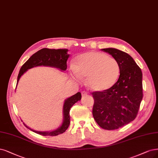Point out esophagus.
I'll return each mask as SVG.
<instances>
[{"mask_svg":"<svg viewBox=\"0 0 158 158\" xmlns=\"http://www.w3.org/2000/svg\"><path fill=\"white\" fill-rule=\"evenodd\" d=\"M87 95H88V94H87V92H85V91H82V92H81V95H82L83 97L84 96H86Z\"/></svg>","mask_w":158,"mask_h":158,"instance_id":"34e87169","label":"esophagus"}]
</instances>
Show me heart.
I'll return each mask as SVG.
<instances>
[{
	"label": "heart",
	"mask_w": 158,
	"mask_h": 158,
	"mask_svg": "<svg viewBox=\"0 0 158 158\" xmlns=\"http://www.w3.org/2000/svg\"><path fill=\"white\" fill-rule=\"evenodd\" d=\"M73 77L78 81L86 78V84L94 91H106L114 85L120 74V67L116 59L106 54L89 52L78 56L75 66L71 67Z\"/></svg>",
	"instance_id": "obj_1"
}]
</instances>
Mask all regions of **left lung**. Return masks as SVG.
<instances>
[{"label":"left lung","instance_id":"1","mask_svg":"<svg viewBox=\"0 0 158 158\" xmlns=\"http://www.w3.org/2000/svg\"><path fill=\"white\" fill-rule=\"evenodd\" d=\"M117 60L120 74L111 88L94 92L93 116L102 129L114 130L133 121L143 99V73L128 53L116 48L101 49Z\"/></svg>","mask_w":158,"mask_h":158}]
</instances>
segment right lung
<instances>
[{"mask_svg":"<svg viewBox=\"0 0 158 158\" xmlns=\"http://www.w3.org/2000/svg\"><path fill=\"white\" fill-rule=\"evenodd\" d=\"M67 49H48L43 48L34 53L28 60H27L21 67L18 77L17 85L19 82L20 78L25 72L30 69L39 66L51 67L58 69L61 71H64L67 69V61L70 55L68 54ZM81 95L80 92L70 97L64 101L63 106V122L57 129L49 131H39L32 129L23 123L25 126L32 130L36 133L43 136H56L64 133L68 129L70 124V110L76 102L81 100Z\"/></svg>","mask_w":158,"mask_h":158,"instance_id":"right-lung-1","label":"right lung"}]
</instances>
